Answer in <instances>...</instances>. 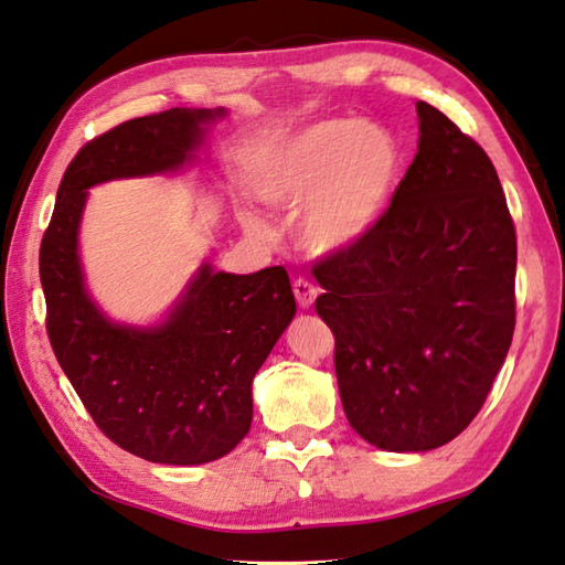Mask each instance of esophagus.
<instances>
[{
    "mask_svg": "<svg viewBox=\"0 0 565 565\" xmlns=\"http://www.w3.org/2000/svg\"><path fill=\"white\" fill-rule=\"evenodd\" d=\"M294 296H296V301H299L301 309H309V306L316 301L318 289L309 279H296L294 281Z\"/></svg>",
    "mask_w": 565,
    "mask_h": 565,
    "instance_id": "esophagus-1",
    "label": "esophagus"
}]
</instances>
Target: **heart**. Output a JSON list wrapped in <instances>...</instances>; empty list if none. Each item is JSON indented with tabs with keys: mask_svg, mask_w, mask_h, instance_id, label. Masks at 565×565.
Masks as SVG:
<instances>
[{
	"mask_svg": "<svg viewBox=\"0 0 565 565\" xmlns=\"http://www.w3.org/2000/svg\"><path fill=\"white\" fill-rule=\"evenodd\" d=\"M403 152L385 126L326 118L264 150L256 192L276 207L303 210V237L318 252L353 247L381 222L399 180ZM264 232V222L249 217Z\"/></svg>",
	"mask_w": 565,
	"mask_h": 565,
	"instance_id": "heart-1",
	"label": "heart"
}]
</instances>
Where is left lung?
I'll return each mask as SVG.
<instances>
[{"label": "left lung", "instance_id": "obj_1", "mask_svg": "<svg viewBox=\"0 0 565 565\" xmlns=\"http://www.w3.org/2000/svg\"><path fill=\"white\" fill-rule=\"evenodd\" d=\"M417 156L381 222L313 271L348 423L387 452L465 433L516 326V230L497 170L435 106L417 100Z\"/></svg>", "mask_w": 565, "mask_h": 565}]
</instances>
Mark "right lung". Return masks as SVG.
Masks as SVG:
<instances>
[{"label": "right lung", "instance_id": "obj_1", "mask_svg": "<svg viewBox=\"0 0 565 565\" xmlns=\"http://www.w3.org/2000/svg\"><path fill=\"white\" fill-rule=\"evenodd\" d=\"M222 116V108H170L88 140L64 172L41 239L46 333L61 371L110 443L158 465L214 461L249 433L252 381L296 313L289 274L202 264L166 323L118 326L84 286L78 222L88 188L182 168L204 126Z\"/></svg>", "mask_w": 565, "mask_h": 565}]
</instances>
